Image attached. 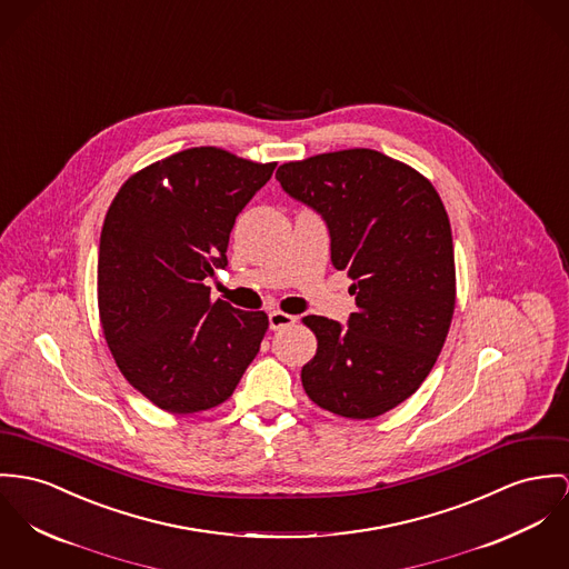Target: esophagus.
Listing matches in <instances>:
<instances>
[{"mask_svg":"<svg viewBox=\"0 0 569 569\" xmlns=\"http://www.w3.org/2000/svg\"><path fill=\"white\" fill-rule=\"evenodd\" d=\"M295 322H297V318H295V316H290V313H286V311L274 309V311H270V313H268V325H270V329H272V331L286 329V327H290V325H295Z\"/></svg>","mask_w":569,"mask_h":569,"instance_id":"1","label":"esophagus"}]
</instances>
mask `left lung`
Wrapping results in <instances>:
<instances>
[{
	"label": "left lung",
	"mask_w": 569,
	"mask_h": 569,
	"mask_svg": "<svg viewBox=\"0 0 569 569\" xmlns=\"http://www.w3.org/2000/svg\"><path fill=\"white\" fill-rule=\"evenodd\" d=\"M281 188L329 227L331 262L347 270L349 327L306 316L318 349L301 370L307 396L352 420L377 418L429 377L446 342L455 251L438 190L375 149H345L279 167Z\"/></svg>",
	"instance_id": "left-lung-1"
}]
</instances>
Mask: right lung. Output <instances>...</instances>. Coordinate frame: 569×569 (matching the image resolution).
Segmentation results:
<instances>
[{
	"mask_svg": "<svg viewBox=\"0 0 569 569\" xmlns=\"http://www.w3.org/2000/svg\"><path fill=\"white\" fill-rule=\"evenodd\" d=\"M277 162L192 147L121 186L101 229L99 320L119 370L169 413L224 402L256 359L268 316L212 301L236 217Z\"/></svg>",
	"mask_w": 569,
	"mask_h": 569,
	"instance_id": "right-lung-1",
	"label": "right lung"
}]
</instances>
